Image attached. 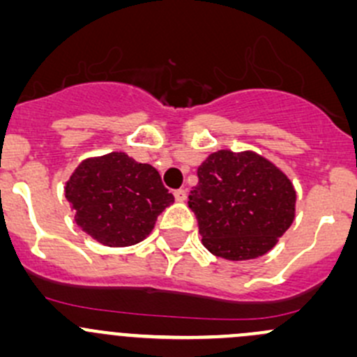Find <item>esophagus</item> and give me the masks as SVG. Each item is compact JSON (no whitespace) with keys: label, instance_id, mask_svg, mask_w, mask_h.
I'll return each instance as SVG.
<instances>
[{"label":"esophagus","instance_id":"esophagus-1","mask_svg":"<svg viewBox=\"0 0 357 357\" xmlns=\"http://www.w3.org/2000/svg\"><path fill=\"white\" fill-rule=\"evenodd\" d=\"M186 197H188L186 190H176L174 191V200L176 202H185Z\"/></svg>","mask_w":357,"mask_h":357}]
</instances>
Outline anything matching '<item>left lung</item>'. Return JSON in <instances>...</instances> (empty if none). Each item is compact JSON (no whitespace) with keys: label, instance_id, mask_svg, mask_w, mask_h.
I'll use <instances>...</instances> for the list:
<instances>
[{"label":"left lung","instance_id":"8db88e82","mask_svg":"<svg viewBox=\"0 0 357 357\" xmlns=\"http://www.w3.org/2000/svg\"><path fill=\"white\" fill-rule=\"evenodd\" d=\"M188 207L202 243L226 260H251L275 246L294 220L296 191L287 176L253 152L210 153L198 167Z\"/></svg>","mask_w":357,"mask_h":357}]
</instances>
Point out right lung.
<instances>
[{
	"instance_id": "right-lung-1",
	"label": "right lung",
	"mask_w": 357,
	"mask_h": 357,
	"mask_svg": "<svg viewBox=\"0 0 357 357\" xmlns=\"http://www.w3.org/2000/svg\"><path fill=\"white\" fill-rule=\"evenodd\" d=\"M65 191L77 226L106 246L140 243L174 202L155 169L121 152L84 160Z\"/></svg>"
}]
</instances>
